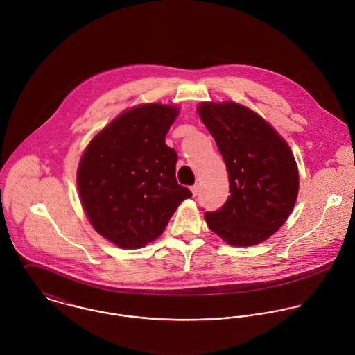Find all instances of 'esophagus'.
<instances>
[{"instance_id": "esophagus-1", "label": "esophagus", "mask_w": 355, "mask_h": 355, "mask_svg": "<svg viewBox=\"0 0 355 355\" xmlns=\"http://www.w3.org/2000/svg\"><path fill=\"white\" fill-rule=\"evenodd\" d=\"M198 191H200V186H198V184L191 186V193H193V196H194V197L198 194Z\"/></svg>"}]
</instances>
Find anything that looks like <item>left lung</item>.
<instances>
[{"instance_id": "1", "label": "left lung", "mask_w": 355, "mask_h": 355, "mask_svg": "<svg viewBox=\"0 0 355 355\" xmlns=\"http://www.w3.org/2000/svg\"><path fill=\"white\" fill-rule=\"evenodd\" d=\"M203 124L228 171L230 193L209 228L232 246H253L273 235L297 201L300 176L287 142L257 113L235 102H203Z\"/></svg>"}]
</instances>
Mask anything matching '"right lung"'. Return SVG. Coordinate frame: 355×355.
<instances>
[{
	"label": "right lung",
	"mask_w": 355,
	"mask_h": 355,
	"mask_svg": "<svg viewBox=\"0 0 355 355\" xmlns=\"http://www.w3.org/2000/svg\"><path fill=\"white\" fill-rule=\"evenodd\" d=\"M179 109L146 103L116 117L90 142L78 187L94 230L121 249L157 239L193 194L176 180L178 153L165 144Z\"/></svg>",
	"instance_id": "obj_1"
}]
</instances>
